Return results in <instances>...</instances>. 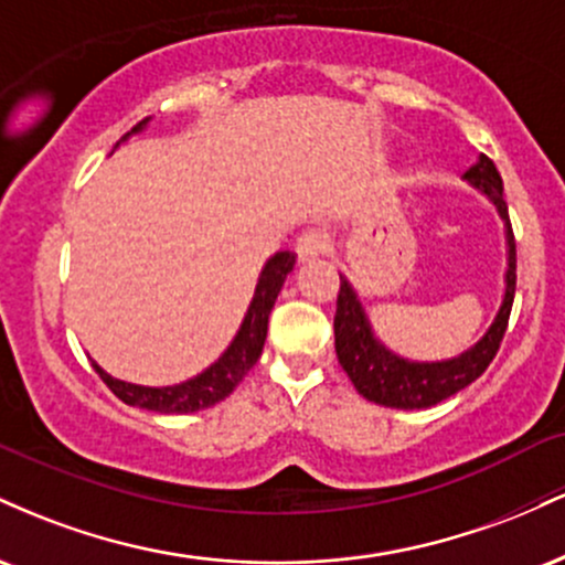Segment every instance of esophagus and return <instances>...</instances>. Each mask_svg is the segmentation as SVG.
<instances>
[{
	"label": "esophagus",
	"instance_id": "34e87169",
	"mask_svg": "<svg viewBox=\"0 0 565 565\" xmlns=\"http://www.w3.org/2000/svg\"><path fill=\"white\" fill-rule=\"evenodd\" d=\"M327 249H329V238L323 236L321 231L310 228V231H302L300 236H297L295 252L300 260H313V257H321Z\"/></svg>",
	"mask_w": 565,
	"mask_h": 565
}]
</instances>
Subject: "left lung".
<instances>
[{
	"label": "left lung",
	"instance_id": "left-lung-1",
	"mask_svg": "<svg viewBox=\"0 0 565 565\" xmlns=\"http://www.w3.org/2000/svg\"><path fill=\"white\" fill-rule=\"evenodd\" d=\"M465 180L481 191L497 204L499 215L508 228V287L504 300L499 308L494 323L483 340H478L470 350L451 361H436V364H417L395 355L374 337L369 327L364 308L345 276H340V291H337V313H334V350L337 361L345 369L355 391L366 401L391 408H427L436 406L449 395L459 393L476 382L494 361L502 337L508 332L512 300H515V236L508 215V204L502 199V178H499L494 161L483 157L465 172Z\"/></svg>",
	"mask_w": 565,
	"mask_h": 565
}]
</instances>
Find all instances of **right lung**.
I'll use <instances>...</instances> for the list:
<instances>
[{
	"label": "right lung",
	"instance_id": "right-lung-1",
	"mask_svg": "<svg viewBox=\"0 0 565 565\" xmlns=\"http://www.w3.org/2000/svg\"><path fill=\"white\" fill-rule=\"evenodd\" d=\"M146 125L148 119L138 121V125L132 127V132H140ZM116 146H119V142H116ZM291 268H295V252H276V255L265 263L260 281H257L255 297H252L249 310H246L244 316L242 329H238V334L233 337L228 350H225V353L220 355L206 372H201L199 377L172 387H142V385H132V382L114 380L111 374L103 372V369L93 361L95 372L100 374V380L106 382L108 387H111L116 398H121L129 406L148 408V412L191 414V412H199V408H210L220 404V401L228 398V395L236 391V385L244 380V374L257 364V359H260L265 334H268L270 310H274L278 291L284 287V278L289 276Z\"/></svg>",
	"mask_w": 565,
	"mask_h": 565
}]
</instances>
